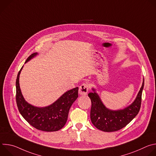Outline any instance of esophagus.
I'll list each match as a JSON object with an SVG mask.
<instances>
[{"instance_id":"esophagus-1","label":"esophagus","mask_w":156,"mask_h":156,"mask_svg":"<svg viewBox=\"0 0 156 156\" xmlns=\"http://www.w3.org/2000/svg\"><path fill=\"white\" fill-rule=\"evenodd\" d=\"M90 86L87 84L83 83L79 87V94L81 95H85L88 92Z\"/></svg>"}]
</instances>
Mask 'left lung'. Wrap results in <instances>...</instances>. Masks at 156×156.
I'll return each instance as SVG.
<instances>
[{
    "label": "left lung",
    "instance_id": "obj_1",
    "mask_svg": "<svg viewBox=\"0 0 156 156\" xmlns=\"http://www.w3.org/2000/svg\"><path fill=\"white\" fill-rule=\"evenodd\" d=\"M144 84L143 79L142 86L134 102L126 108L117 110L107 108L93 88L94 92L88 94L91 101L90 117L92 123L98 129L105 132L116 131L126 126L137 115L140 110Z\"/></svg>",
    "mask_w": 156,
    "mask_h": 156
}]
</instances>
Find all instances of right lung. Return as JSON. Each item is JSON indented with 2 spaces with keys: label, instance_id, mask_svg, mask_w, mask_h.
Returning <instances> with one entry per match:
<instances>
[{
  "label": "right lung",
  "instance_id": "add662e5",
  "mask_svg": "<svg viewBox=\"0 0 156 156\" xmlns=\"http://www.w3.org/2000/svg\"><path fill=\"white\" fill-rule=\"evenodd\" d=\"M37 53H33L27 59L30 60ZM22 66L16 80V101L18 110L23 117L33 127L44 131H56L62 128L68 119L69 110L78 97V87L65 93L55 102L45 107H37L28 103L20 87L19 78Z\"/></svg>",
  "mask_w": 156,
  "mask_h": 156
}]
</instances>
